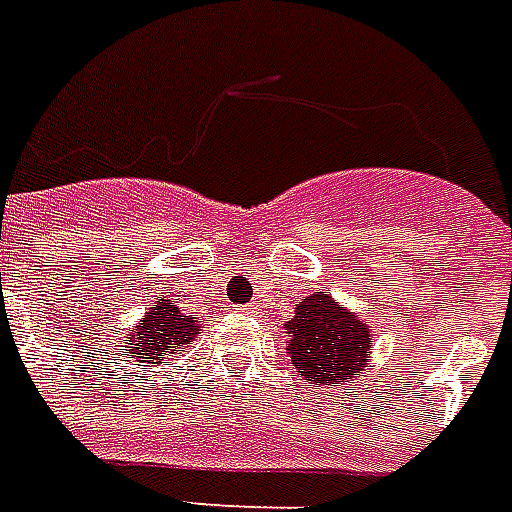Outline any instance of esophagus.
Wrapping results in <instances>:
<instances>
[{"mask_svg":"<svg viewBox=\"0 0 512 512\" xmlns=\"http://www.w3.org/2000/svg\"><path fill=\"white\" fill-rule=\"evenodd\" d=\"M244 311H247V313H252V308H244Z\"/></svg>","mask_w":512,"mask_h":512,"instance_id":"34e87169","label":"esophagus"}]
</instances>
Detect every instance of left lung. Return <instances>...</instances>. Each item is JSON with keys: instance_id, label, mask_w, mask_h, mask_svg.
I'll return each instance as SVG.
<instances>
[{"instance_id": "8db88e82", "label": "left lung", "mask_w": 512, "mask_h": 512, "mask_svg": "<svg viewBox=\"0 0 512 512\" xmlns=\"http://www.w3.org/2000/svg\"><path fill=\"white\" fill-rule=\"evenodd\" d=\"M287 353L305 382L348 385L356 374H364L372 358V335L366 321L335 303L327 292H313L297 303L295 316L284 324Z\"/></svg>"}]
</instances>
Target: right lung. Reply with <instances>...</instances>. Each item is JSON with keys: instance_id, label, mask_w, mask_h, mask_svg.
Returning a JSON list of instances; mask_svg holds the SVG:
<instances>
[{"instance_id": "right-lung-1", "label": "right lung", "mask_w": 512, "mask_h": 512, "mask_svg": "<svg viewBox=\"0 0 512 512\" xmlns=\"http://www.w3.org/2000/svg\"><path fill=\"white\" fill-rule=\"evenodd\" d=\"M201 324L193 316H185L175 300H156L148 308L135 329H130L127 342L122 345L124 356L130 353L140 364L162 366L175 356L180 348H188L201 335Z\"/></svg>"}]
</instances>
